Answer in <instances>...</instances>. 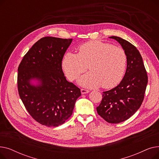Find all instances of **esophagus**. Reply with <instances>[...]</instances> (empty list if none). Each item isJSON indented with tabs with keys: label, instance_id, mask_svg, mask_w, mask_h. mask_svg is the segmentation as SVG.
Segmentation results:
<instances>
[{
	"label": "esophagus",
	"instance_id": "34e87169",
	"mask_svg": "<svg viewBox=\"0 0 159 159\" xmlns=\"http://www.w3.org/2000/svg\"><path fill=\"white\" fill-rule=\"evenodd\" d=\"M80 91H81V93L82 95L89 93V90H87V89H81Z\"/></svg>",
	"mask_w": 159,
	"mask_h": 159
}]
</instances>
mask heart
Returning a JSON list of instances; mask_svg holds the SVG:
<instances>
[{
    "instance_id": "1",
    "label": "heart",
    "mask_w": 159,
    "mask_h": 159,
    "mask_svg": "<svg viewBox=\"0 0 159 159\" xmlns=\"http://www.w3.org/2000/svg\"><path fill=\"white\" fill-rule=\"evenodd\" d=\"M126 62L127 56L123 49L93 40L79 46L77 54L66 53L62 67L70 80L77 79L88 68L90 71L79 80V84L88 88L102 86L107 89L118 85L122 80Z\"/></svg>"
}]
</instances>
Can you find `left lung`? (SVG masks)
<instances>
[{"mask_svg":"<svg viewBox=\"0 0 159 159\" xmlns=\"http://www.w3.org/2000/svg\"><path fill=\"white\" fill-rule=\"evenodd\" d=\"M127 56V68L120 84L102 94L97 107L98 114L106 122L118 124L128 119L140 107L144 98L148 75L143 58L135 46L120 37L112 36Z\"/></svg>","mask_w":159,"mask_h":159,"instance_id":"left-lung-1","label":"left lung"}]
</instances>
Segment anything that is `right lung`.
Returning a JSON list of instances; mask_svg holds the SVG:
<instances>
[{"label":"right lung","instance_id":"add662e5","mask_svg":"<svg viewBox=\"0 0 159 159\" xmlns=\"http://www.w3.org/2000/svg\"><path fill=\"white\" fill-rule=\"evenodd\" d=\"M72 39L46 37L25 55L18 68L19 96L37 122L48 127L62 124L72 115L80 89L66 80L62 57ZM37 80L36 85L31 84Z\"/></svg>","mask_w":159,"mask_h":159}]
</instances>
